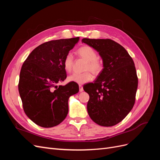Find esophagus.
I'll list each match as a JSON object with an SVG mask.
<instances>
[{
    "mask_svg": "<svg viewBox=\"0 0 160 160\" xmlns=\"http://www.w3.org/2000/svg\"><path fill=\"white\" fill-rule=\"evenodd\" d=\"M79 91H80V92L83 91V87H82V85H79Z\"/></svg>",
    "mask_w": 160,
    "mask_h": 160,
    "instance_id": "1",
    "label": "esophagus"
}]
</instances>
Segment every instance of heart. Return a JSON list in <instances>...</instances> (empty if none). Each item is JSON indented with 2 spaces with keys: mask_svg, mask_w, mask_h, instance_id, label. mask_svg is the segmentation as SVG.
<instances>
[{
  "mask_svg": "<svg viewBox=\"0 0 160 160\" xmlns=\"http://www.w3.org/2000/svg\"><path fill=\"white\" fill-rule=\"evenodd\" d=\"M79 55L87 61L85 66V70L89 69L94 74H98L103 69L101 61L98 58V53L96 51L88 45L80 47L77 50ZM73 65V56L71 52H68L65 57L63 61L64 69L67 72H71ZM93 79V75L90 71L83 72H75L68 77V80L77 84H84Z\"/></svg>",
  "mask_w": 160,
  "mask_h": 160,
  "instance_id": "obj_1",
  "label": "heart"
}]
</instances>
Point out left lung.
I'll return each instance as SVG.
<instances>
[{"mask_svg":"<svg viewBox=\"0 0 160 160\" xmlns=\"http://www.w3.org/2000/svg\"><path fill=\"white\" fill-rule=\"evenodd\" d=\"M82 42L98 51L103 61L96 81L83 88L89 95L88 114L97 124L113 126L126 117L135 103L138 78L134 62L123 47L109 38H84Z\"/></svg>","mask_w":160,"mask_h":160,"instance_id":"obj_1","label":"left lung"}]
</instances>
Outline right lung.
<instances>
[{
  "instance_id": "obj_1",
  "label": "right lung",
  "mask_w": 160,
  "mask_h": 160,
  "mask_svg": "<svg viewBox=\"0 0 160 160\" xmlns=\"http://www.w3.org/2000/svg\"><path fill=\"white\" fill-rule=\"evenodd\" d=\"M79 37L52 40L36 47L21 67L18 91L27 117L42 128L61 123L68 113V100L79 92V85L71 82L57 83L67 78L63 61Z\"/></svg>"
}]
</instances>
